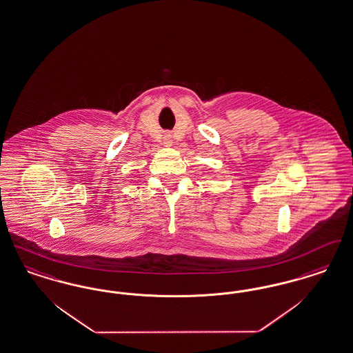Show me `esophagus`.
<instances>
[{
  "label": "esophagus",
  "instance_id": "esophagus-1",
  "mask_svg": "<svg viewBox=\"0 0 353 353\" xmlns=\"http://www.w3.org/2000/svg\"><path fill=\"white\" fill-rule=\"evenodd\" d=\"M163 143H164V145L165 147H172V137H170V134H165L164 135V138H163Z\"/></svg>",
  "mask_w": 353,
  "mask_h": 353
}]
</instances>
